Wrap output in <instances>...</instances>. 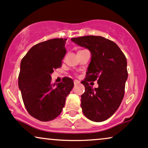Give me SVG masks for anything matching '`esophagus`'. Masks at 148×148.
I'll list each match as a JSON object with an SVG mask.
<instances>
[{
	"mask_svg": "<svg viewBox=\"0 0 148 148\" xmlns=\"http://www.w3.org/2000/svg\"><path fill=\"white\" fill-rule=\"evenodd\" d=\"M79 83V82L77 80V79H75L74 80V84L75 85H77V84H78Z\"/></svg>",
	"mask_w": 148,
	"mask_h": 148,
	"instance_id": "esophagus-1",
	"label": "esophagus"
}]
</instances>
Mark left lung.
I'll list each match as a JSON object with an SVG mask.
<instances>
[{
  "mask_svg": "<svg viewBox=\"0 0 148 148\" xmlns=\"http://www.w3.org/2000/svg\"><path fill=\"white\" fill-rule=\"evenodd\" d=\"M71 41L88 48L91 53L86 77L82 82L85 91L81 95L83 114L94 122L110 118L121 105L128 77L127 59L116 43L100 36H84ZM98 80L93 89L88 82Z\"/></svg>",
  "mask_w": 148,
  "mask_h": 148,
  "instance_id": "1",
  "label": "left lung"
}]
</instances>
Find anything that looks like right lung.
<instances>
[{
	"instance_id": "right-lung-1",
	"label": "right lung",
	"mask_w": 148,
	"mask_h": 148,
	"mask_svg": "<svg viewBox=\"0 0 148 148\" xmlns=\"http://www.w3.org/2000/svg\"><path fill=\"white\" fill-rule=\"evenodd\" d=\"M67 39H53L34 45L22 59L18 87L27 112L41 121L57 118L65 105L66 98L74 86L73 79L64 77L52 84L54 70L62 66Z\"/></svg>"
}]
</instances>
